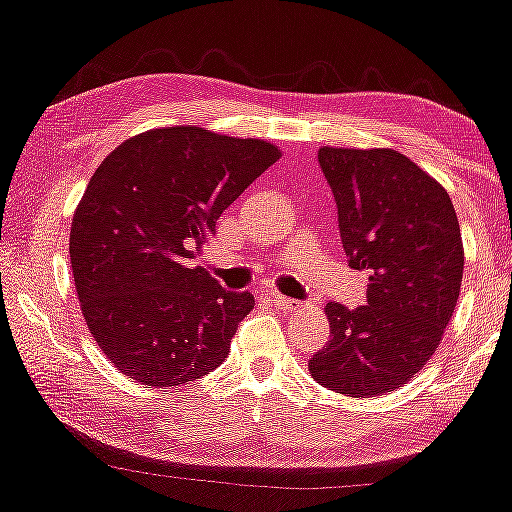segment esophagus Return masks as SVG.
<instances>
[{"instance_id": "34e87169", "label": "esophagus", "mask_w": 512, "mask_h": 512, "mask_svg": "<svg viewBox=\"0 0 512 512\" xmlns=\"http://www.w3.org/2000/svg\"><path fill=\"white\" fill-rule=\"evenodd\" d=\"M269 295V299L271 302H274L278 309H283V311H297V309H302V302H299V299H290V297H285V295H281V292H267Z\"/></svg>"}]
</instances>
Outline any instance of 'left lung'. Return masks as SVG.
Returning <instances> with one entry per match:
<instances>
[{
    "mask_svg": "<svg viewBox=\"0 0 512 512\" xmlns=\"http://www.w3.org/2000/svg\"><path fill=\"white\" fill-rule=\"evenodd\" d=\"M349 267L370 276L367 304L330 302V339L309 360L330 391L372 398L403 386L438 349L463 276L452 199L395 149L320 147Z\"/></svg>",
    "mask_w": 512,
    "mask_h": 512,
    "instance_id": "left-lung-1",
    "label": "left lung"
}]
</instances>
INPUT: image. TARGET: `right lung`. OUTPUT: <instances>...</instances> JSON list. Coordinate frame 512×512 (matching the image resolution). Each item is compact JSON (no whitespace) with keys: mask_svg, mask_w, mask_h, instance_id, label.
<instances>
[{"mask_svg":"<svg viewBox=\"0 0 512 512\" xmlns=\"http://www.w3.org/2000/svg\"><path fill=\"white\" fill-rule=\"evenodd\" d=\"M278 159L264 140L170 126L121 142L95 170L72 220L70 262L88 330L126 377L180 386L229 356L255 297L189 262Z\"/></svg>","mask_w":512,"mask_h":512,"instance_id":"obj_1","label":"right lung"}]
</instances>
